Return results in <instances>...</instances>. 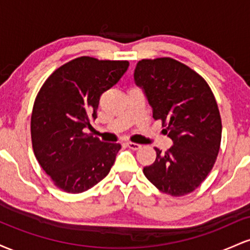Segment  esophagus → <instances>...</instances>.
I'll list each match as a JSON object with an SVG mask.
<instances>
[{
	"label": "esophagus",
	"mask_w": 250,
	"mask_h": 250,
	"mask_svg": "<svg viewBox=\"0 0 250 250\" xmlns=\"http://www.w3.org/2000/svg\"><path fill=\"white\" fill-rule=\"evenodd\" d=\"M127 147L133 149V150H137V149L141 148V145H139V143H134V142H127Z\"/></svg>",
	"instance_id": "obj_1"
}]
</instances>
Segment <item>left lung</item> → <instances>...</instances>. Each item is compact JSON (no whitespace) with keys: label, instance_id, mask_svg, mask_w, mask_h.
Here are the masks:
<instances>
[{"label":"left lung","instance_id":"1","mask_svg":"<svg viewBox=\"0 0 250 250\" xmlns=\"http://www.w3.org/2000/svg\"><path fill=\"white\" fill-rule=\"evenodd\" d=\"M154 120H161L173 146L155 148L156 160L143 168L146 177L162 193L182 196L195 190L210 173L220 150L217 103L207 82L176 60H142L134 73Z\"/></svg>","mask_w":250,"mask_h":250}]
</instances>
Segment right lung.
I'll return each mask as SVG.
<instances>
[{
  "label": "right lung",
  "instance_id": "right-lung-1",
  "mask_svg": "<svg viewBox=\"0 0 250 250\" xmlns=\"http://www.w3.org/2000/svg\"><path fill=\"white\" fill-rule=\"evenodd\" d=\"M128 61L82 56L54 71L37 94L31 142L43 170L62 190L83 193L104 179L121 149L85 134L97 117L100 97L117 84Z\"/></svg>",
  "mask_w": 250,
  "mask_h": 250
}]
</instances>
